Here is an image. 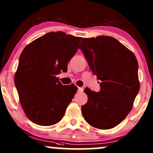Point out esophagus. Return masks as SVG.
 <instances>
[{"label":"esophagus","instance_id":"1","mask_svg":"<svg viewBox=\"0 0 153 153\" xmlns=\"http://www.w3.org/2000/svg\"><path fill=\"white\" fill-rule=\"evenodd\" d=\"M78 92H82V91H83V88H82V87H78Z\"/></svg>","mask_w":153,"mask_h":153}]
</instances>
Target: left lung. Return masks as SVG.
<instances>
[{
  "label": "left lung",
  "mask_w": 153,
  "mask_h": 153,
  "mask_svg": "<svg viewBox=\"0 0 153 153\" xmlns=\"http://www.w3.org/2000/svg\"><path fill=\"white\" fill-rule=\"evenodd\" d=\"M79 49L91 71L100 80L101 90L86 88L88 101L81 106L90 125L100 129L115 127L127 117L140 90L138 62L131 51L115 38H82Z\"/></svg>",
  "instance_id": "1"
}]
</instances>
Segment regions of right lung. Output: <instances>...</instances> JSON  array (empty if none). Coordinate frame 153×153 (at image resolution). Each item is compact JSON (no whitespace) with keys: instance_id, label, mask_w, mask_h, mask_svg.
Here are the masks:
<instances>
[{"instance_id":"right-lung-1","label":"right lung","mask_w":153,"mask_h":153,"mask_svg":"<svg viewBox=\"0 0 153 153\" xmlns=\"http://www.w3.org/2000/svg\"><path fill=\"white\" fill-rule=\"evenodd\" d=\"M80 39L62 31L49 32L22 51L14 83L23 110L34 124L54 125L64 117L78 88L62 85L56 75L67 71Z\"/></svg>"}]
</instances>
